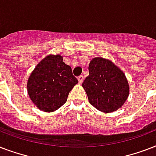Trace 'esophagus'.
<instances>
[{"instance_id": "1", "label": "esophagus", "mask_w": 156, "mask_h": 156, "mask_svg": "<svg viewBox=\"0 0 156 156\" xmlns=\"http://www.w3.org/2000/svg\"><path fill=\"white\" fill-rule=\"evenodd\" d=\"M78 82H79V83H82L83 82V79H84V77H83V75H80L78 76Z\"/></svg>"}]
</instances>
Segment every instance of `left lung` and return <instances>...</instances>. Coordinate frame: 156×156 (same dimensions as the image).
Listing matches in <instances>:
<instances>
[{"instance_id":"8db88e82","label":"left lung","mask_w":156,"mask_h":156,"mask_svg":"<svg viewBox=\"0 0 156 156\" xmlns=\"http://www.w3.org/2000/svg\"><path fill=\"white\" fill-rule=\"evenodd\" d=\"M89 75L83 83L90 104L103 112L120 108L129 95L128 81L111 61L95 57L89 64Z\"/></svg>"}]
</instances>
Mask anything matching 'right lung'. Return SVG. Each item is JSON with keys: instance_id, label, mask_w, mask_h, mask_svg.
<instances>
[{"instance_id": "right-lung-1", "label": "right lung", "mask_w": 156, "mask_h": 156, "mask_svg": "<svg viewBox=\"0 0 156 156\" xmlns=\"http://www.w3.org/2000/svg\"><path fill=\"white\" fill-rule=\"evenodd\" d=\"M78 83L72 69L60 55H49L38 64L27 82V91L32 102L44 112L61 107Z\"/></svg>"}]
</instances>
